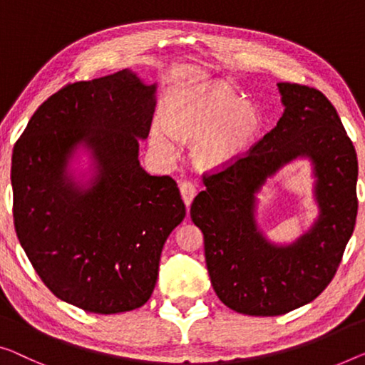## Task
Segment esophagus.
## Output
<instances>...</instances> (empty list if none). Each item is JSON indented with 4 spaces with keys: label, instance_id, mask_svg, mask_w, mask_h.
Returning a JSON list of instances; mask_svg holds the SVG:
<instances>
[{
    "label": "esophagus",
    "instance_id": "obj_1",
    "mask_svg": "<svg viewBox=\"0 0 365 365\" xmlns=\"http://www.w3.org/2000/svg\"><path fill=\"white\" fill-rule=\"evenodd\" d=\"M180 193H182V200L183 203L187 205V208L190 205H192V201L195 198V195H197V187L192 182H182L180 183Z\"/></svg>",
    "mask_w": 365,
    "mask_h": 365
}]
</instances>
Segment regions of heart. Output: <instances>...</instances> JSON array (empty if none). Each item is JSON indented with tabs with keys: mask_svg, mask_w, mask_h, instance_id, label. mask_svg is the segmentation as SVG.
I'll return each instance as SVG.
<instances>
[{
	"mask_svg": "<svg viewBox=\"0 0 365 365\" xmlns=\"http://www.w3.org/2000/svg\"><path fill=\"white\" fill-rule=\"evenodd\" d=\"M164 121L165 126L150 129L152 148L172 155V135L197 139L193 159L203 168L225 167L246 154L262 124L257 108L241 103L235 91L222 86H200L167 96Z\"/></svg>",
	"mask_w": 365,
	"mask_h": 365,
	"instance_id": "b5f03b06",
	"label": "heart"
}]
</instances>
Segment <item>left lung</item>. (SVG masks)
Returning a JSON list of instances; mask_svg holds the SVG:
<instances>
[{
	"label": "left lung",
	"mask_w": 365,
	"mask_h": 365,
	"mask_svg": "<svg viewBox=\"0 0 365 365\" xmlns=\"http://www.w3.org/2000/svg\"><path fill=\"white\" fill-rule=\"evenodd\" d=\"M279 90L285 111L277 126L206 173V190L190 210L217 298L251 317H279L313 302L333 280L357 216V154L334 106L309 86L282 81ZM297 156L314 160L322 215L292 247H274L255 226L253 193Z\"/></svg>",
	"instance_id": "left-lung-1"
}]
</instances>
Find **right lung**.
<instances>
[{
  "mask_svg": "<svg viewBox=\"0 0 365 365\" xmlns=\"http://www.w3.org/2000/svg\"><path fill=\"white\" fill-rule=\"evenodd\" d=\"M154 93V85L128 68L68 83L37 108L14 144L16 235L43 285L85 312L143 307L154 292L162 247L185 217L177 182L149 175L138 159ZM81 142L98 162L86 190L64 175Z\"/></svg>",
  "mask_w": 365,
  "mask_h": 365,
  "instance_id": "obj_1",
  "label": "right lung"
}]
</instances>
